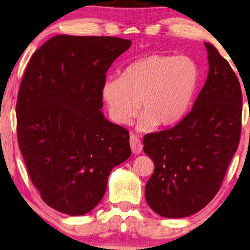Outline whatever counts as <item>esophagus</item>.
<instances>
[{
    "mask_svg": "<svg viewBox=\"0 0 250 250\" xmlns=\"http://www.w3.org/2000/svg\"><path fill=\"white\" fill-rule=\"evenodd\" d=\"M129 145H131V149L133 153H135V155H139V153L142 151V146H143L142 142L136 135L132 134L129 136Z\"/></svg>",
    "mask_w": 250,
    "mask_h": 250,
    "instance_id": "34e87169",
    "label": "esophagus"
}]
</instances>
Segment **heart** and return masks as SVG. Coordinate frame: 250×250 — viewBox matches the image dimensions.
<instances>
[{"label": "heart", "mask_w": 250, "mask_h": 250, "mask_svg": "<svg viewBox=\"0 0 250 250\" xmlns=\"http://www.w3.org/2000/svg\"><path fill=\"white\" fill-rule=\"evenodd\" d=\"M200 84V69L189 57L151 54L129 62L119 78H107L101 95L109 115L127 125L138 112L139 131L169 127L187 115ZM139 104H137V102Z\"/></svg>", "instance_id": "obj_1"}]
</instances>
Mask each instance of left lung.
<instances>
[{
	"instance_id": "8db88e82",
	"label": "left lung",
	"mask_w": 250,
	"mask_h": 250,
	"mask_svg": "<svg viewBox=\"0 0 250 250\" xmlns=\"http://www.w3.org/2000/svg\"><path fill=\"white\" fill-rule=\"evenodd\" d=\"M205 46L209 70L192 110L174 127L143 139V151L155 164L146 200L167 218L190 216L213 199L240 140V84L216 47Z\"/></svg>"
}]
</instances>
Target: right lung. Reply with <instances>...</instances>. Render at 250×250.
Masks as SVG:
<instances>
[{"instance_id":"1","label":"right lung","mask_w":250,"mask_h":250,"mask_svg":"<svg viewBox=\"0 0 250 250\" xmlns=\"http://www.w3.org/2000/svg\"><path fill=\"white\" fill-rule=\"evenodd\" d=\"M110 36L57 35L30 58L17 100L19 149L50 207L80 216L104 197L115 166L131 156L128 131L101 111V86L131 46Z\"/></svg>"}]
</instances>
